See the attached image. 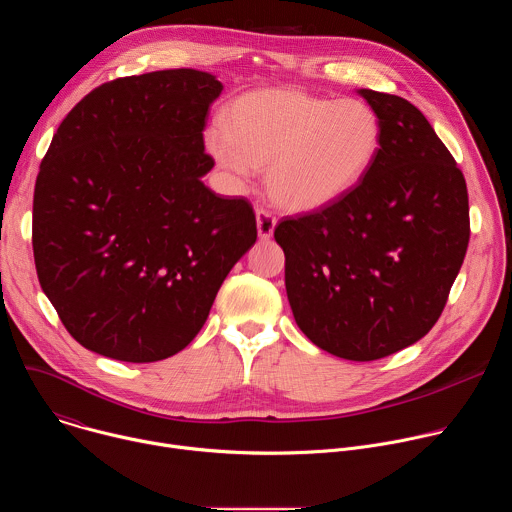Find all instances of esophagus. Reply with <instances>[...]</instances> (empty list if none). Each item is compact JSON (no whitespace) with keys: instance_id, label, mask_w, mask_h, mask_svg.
Returning a JSON list of instances; mask_svg holds the SVG:
<instances>
[{"instance_id":"esophagus-1","label":"esophagus","mask_w":512,"mask_h":512,"mask_svg":"<svg viewBox=\"0 0 512 512\" xmlns=\"http://www.w3.org/2000/svg\"><path fill=\"white\" fill-rule=\"evenodd\" d=\"M277 218L267 208H257V231L261 239H269L275 231Z\"/></svg>"}]
</instances>
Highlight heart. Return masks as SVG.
Returning a JSON list of instances; mask_svg holds the SVG:
<instances>
[{
    "label": "heart",
    "mask_w": 512,
    "mask_h": 512,
    "mask_svg": "<svg viewBox=\"0 0 512 512\" xmlns=\"http://www.w3.org/2000/svg\"><path fill=\"white\" fill-rule=\"evenodd\" d=\"M223 127L206 135L216 162L239 180L267 168L269 196L294 212L320 210L346 196L381 148V121L369 103L298 89L235 99Z\"/></svg>",
    "instance_id": "1"
}]
</instances>
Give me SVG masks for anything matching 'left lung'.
I'll return each mask as SVG.
<instances>
[{"instance_id": "8db88e82", "label": "left lung", "mask_w": 512, "mask_h": 512, "mask_svg": "<svg viewBox=\"0 0 512 512\" xmlns=\"http://www.w3.org/2000/svg\"><path fill=\"white\" fill-rule=\"evenodd\" d=\"M381 148L346 196L285 216L275 241L300 330L322 350L369 362L423 338L442 316L470 241L454 156L409 101L371 89Z\"/></svg>"}]
</instances>
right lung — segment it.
<instances>
[{"label":"right lung","mask_w":512,"mask_h":512,"mask_svg":"<svg viewBox=\"0 0 512 512\" xmlns=\"http://www.w3.org/2000/svg\"><path fill=\"white\" fill-rule=\"evenodd\" d=\"M221 91L192 68L115 79L56 129L32 247L44 294L81 346L123 362L180 352L257 241L251 202L202 182L214 166L202 131Z\"/></svg>","instance_id":"right-lung-1"}]
</instances>
